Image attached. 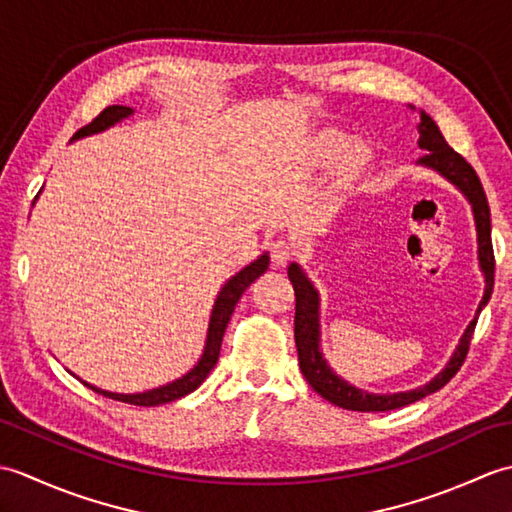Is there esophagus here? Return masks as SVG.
<instances>
[{
    "mask_svg": "<svg viewBox=\"0 0 512 512\" xmlns=\"http://www.w3.org/2000/svg\"><path fill=\"white\" fill-rule=\"evenodd\" d=\"M295 255H297V246L292 244L290 239H275V242L270 244V257H273V262L277 266L288 264Z\"/></svg>",
    "mask_w": 512,
    "mask_h": 512,
    "instance_id": "34e87169",
    "label": "esophagus"
}]
</instances>
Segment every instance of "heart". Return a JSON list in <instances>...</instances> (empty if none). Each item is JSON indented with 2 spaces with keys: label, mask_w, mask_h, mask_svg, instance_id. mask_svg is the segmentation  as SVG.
I'll return each mask as SVG.
<instances>
[{
  "label": "heart",
  "mask_w": 512,
  "mask_h": 512,
  "mask_svg": "<svg viewBox=\"0 0 512 512\" xmlns=\"http://www.w3.org/2000/svg\"><path fill=\"white\" fill-rule=\"evenodd\" d=\"M343 149H347V140L339 134H328V136L321 138L317 151H319V156L323 160H332V158L339 156ZM358 154H361V149H358Z\"/></svg>",
  "instance_id": "b5f03b06"
}]
</instances>
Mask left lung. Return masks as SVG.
I'll use <instances>...</instances> for the list:
<instances>
[{
	"instance_id": "left-lung-1",
	"label": "left lung",
	"mask_w": 512,
	"mask_h": 512,
	"mask_svg": "<svg viewBox=\"0 0 512 512\" xmlns=\"http://www.w3.org/2000/svg\"><path fill=\"white\" fill-rule=\"evenodd\" d=\"M411 112H416V107L409 105ZM420 114L418 129V147L427 151L422 158L416 160V165L431 169L440 173V176L451 182L455 189H458L466 202L471 204L473 220H475V233H477V262H480V270L484 275V295L480 306L475 310L473 321L466 325L462 339L455 347L451 358L444 365L442 372L433 376L427 385L409 389V391H396V394H372V391L358 389L347 383L345 378L334 372L330 363L325 361L323 350H321V297L319 290L314 288L308 275L303 273L299 264L288 266V277L292 281V288H295L297 306H295V343H297V354H299V367L301 374L306 376L310 387L317 391L319 396L330 400L332 405L350 409V411H389L411 405L424 396L433 394L440 387H444L449 380L455 376V372L462 367L466 352H469V343L475 330L477 317L484 310L493 295V284H495V257H493V242H491V209H488V200L480 178H477L475 169L466 162L458 151H453L447 140H444L440 127L429 114Z\"/></svg>"
}]
</instances>
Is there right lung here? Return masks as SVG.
Masks as SVG:
<instances>
[{"label": "right lung", "mask_w": 512, "mask_h": 512, "mask_svg": "<svg viewBox=\"0 0 512 512\" xmlns=\"http://www.w3.org/2000/svg\"><path fill=\"white\" fill-rule=\"evenodd\" d=\"M134 114V107H127V105H110L105 107V110L94 118V121L90 125L81 127L79 132H76L72 136L70 143H74V140L79 138H85V136H94V134H101L105 132V129L114 127L116 123L125 121V118H129ZM41 193V191H39ZM39 198V195H37ZM268 264H270V257L268 253L259 255L255 262H250L248 266H244L239 273H235L231 279L226 281V284L222 286V290L217 292V299L213 303V310H211V319H209V330H206V341H204V350L198 358V363H195L187 374H182L180 378L171 380V383L167 385H160V387H154V389H147V391H138V394H116V391H105L101 387L96 385H90L85 383V380H81V383L85 387H90L92 391H99V394L112 398V400H121V402H127V405H138V407H156V405H165V402H171V400H178L182 396L191 394V391L198 389L206 376L211 374V369L215 367L217 358H220V347H222V336H224V330L228 321H231V314L237 306L239 297L244 295V290L253 284V281L264 275L268 270ZM70 372V369H68ZM72 374V372H70ZM74 376V374H72Z\"/></svg>", "instance_id": "right-lung-1"}]
</instances>
